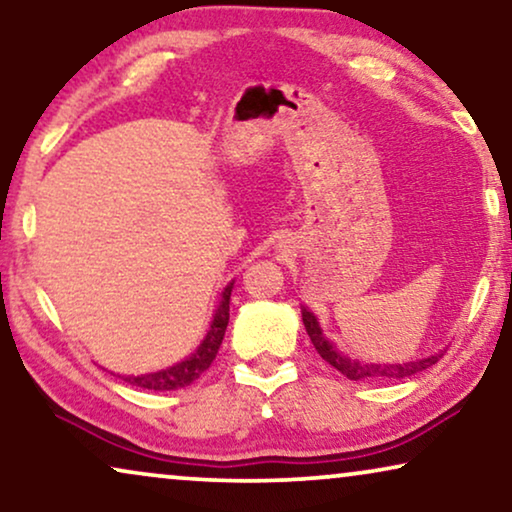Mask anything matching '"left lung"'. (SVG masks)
<instances>
[{"label":"left lung","mask_w":512,"mask_h":512,"mask_svg":"<svg viewBox=\"0 0 512 512\" xmlns=\"http://www.w3.org/2000/svg\"><path fill=\"white\" fill-rule=\"evenodd\" d=\"M303 324L321 359L331 363L338 373L349 377V380H405V377H412L422 373L426 368H431L433 363L440 361V356H443V352H440V354L426 356V359H417L408 363H361L338 352V349L333 347V342H328L326 335L321 333L317 317H314L310 310H305V307H303Z\"/></svg>","instance_id":"obj_1"}]
</instances>
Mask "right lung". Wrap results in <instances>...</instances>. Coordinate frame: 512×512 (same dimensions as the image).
Masks as SVG:
<instances>
[{
    "label": "right lung",
    "instance_id": "1",
    "mask_svg": "<svg viewBox=\"0 0 512 512\" xmlns=\"http://www.w3.org/2000/svg\"><path fill=\"white\" fill-rule=\"evenodd\" d=\"M230 291H233V284H228L223 289L221 296V305L214 314L212 326H209V333L202 340V345L195 349V352L188 356L186 361L174 363L172 368L158 370V373H146V375H128L123 377L125 382L132 384V387L139 389H149V391H172V389H181L193 384L198 377L205 373V370L212 366V361L216 359V352H219L223 335H226V326H228V317H230Z\"/></svg>",
    "mask_w": 512,
    "mask_h": 512
}]
</instances>
